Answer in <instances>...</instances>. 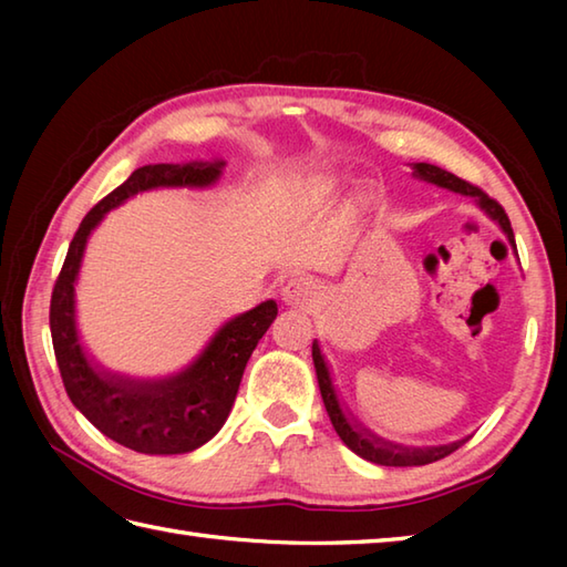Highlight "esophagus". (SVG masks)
Returning <instances> with one entry per match:
<instances>
[{"label": "esophagus", "instance_id": "obj_1", "mask_svg": "<svg viewBox=\"0 0 567 567\" xmlns=\"http://www.w3.org/2000/svg\"><path fill=\"white\" fill-rule=\"evenodd\" d=\"M321 295V287L317 285V280H311V277H292V280H287L280 290V299L287 307H311L319 299Z\"/></svg>", "mask_w": 567, "mask_h": 567}]
</instances>
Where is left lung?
<instances>
[{
	"label": "left lung",
	"instance_id": "left-lung-1",
	"mask_svg": "<svg viewBox=\"0 0 567 567\" xmlns=\"http://www.w3.org/2000/svg\"><path fill=\"white\" fill-rule=\"evenodd\" d=\"M409 167H412V175L416 179H424V183L457 192V195H463V197H473L477 207L483 209L489 216V219L502 228V234L507 236L509 246L516 250L509 216L504 214L499 204L495 199H489L483 189L465 183V179L455 177L453 173L443 171V167H439V165L409 163ZM311 358H315V370H317L321 400H323V406H327L336 433H339L341 441L348 445V449H351L355 455L365 457V461L378 463V465H392V467L426 465V463H433V461H441V457H445V455H451L453 451L461 449V445L467 441V439H461V441L443 443V445H404V443H394V441L378 436L375 431H370V429L360 424V421L353 416L351 409H348L341 402L339 390H336V384H333L331 368L327 363V358H323L321 346H319L317 339H315V343H311Z\"/></svg>",
	"mask_w": 567,
	"mask_h": 567
}]
</instances>
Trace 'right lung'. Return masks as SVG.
<instances>
[{
  "mask_svg": "<svg viewBox=\"0 0 567 567\" xmlns=\"http://www.w3.org/2000/svg\"><path fill=\"white\" fill-rule=\"evenodd\" d=\"M226 161L143 165L84 216L68 248L51 297L53 351L70 402L106 439L146 455L192 453L212 441L231 414L250 353L277 317L275 299L221 323L202 353L165 378H131L106 370L80 341L75 285L84 248L112 209L141 192L163 187L207 189L219 183Z\"/></svg>",
  "mask_w": 567,
  "mask_h": 567,
  "instance_id": "obj_1",
  "label": "right lung"
}]
</instances>
